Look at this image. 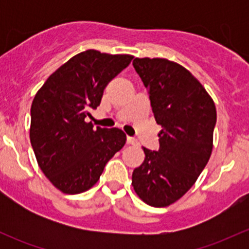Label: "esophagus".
<instances>
[{"label":"esophagus","instance_id":"esophagus-1","mask_svg":"<svg viewBox=\"0 0 249 249\" xmlns=\"http://www.w3.org/2000/svg\"><path fill=\"white\" fill-rule=\"evenodd\" d=\"M126 142H127V144H132V145L139 144V142H137L136 139H134V137H130V136H127Z\"/></svg>","mask_w":249,"mask_h":249}]
</instances>
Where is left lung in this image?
I'll return each mask as SVG.
<instances>
[{
	"instance_id": "left-lung-1",
	"label": "left lung",
	"mask_w": 249,
	"mask_h": 249,
	"mask_svg": "<svg viewBox=\"0 0 249 249\" xmlns=\"http://www.w3.org/2000/svg\"><path fill=\"white\" fill-rule=\"evenodd\" d=\"M132 65L162 127L159 150L143 147L144 161L132 172V185L145 203L166 207L194 185L207 165L217 112L201 83L179 64L136 57Z\"/></svg>"
}]
</instances>
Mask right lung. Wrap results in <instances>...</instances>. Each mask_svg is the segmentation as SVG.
I'll list each match as a JSON object with an SVG mask.
<instances>
[{
    "label": "right lung",
    "instance_id": "right-lung-1",
    "mask_svg": "<svg viewBox=\"0 0 249 249\" xmlns=\"http://www.w3.org/2000/svg\"><path fill=\"white\" fill-rule=\"evenodd\" d=\"M132 59L92 49L79 53L48 78L35 96L31 145L46 177L65 194L90 189L110 158L124 147L126 135L122 130L94 129L85 118L101 104L107 84Z\"/></svg>",
    "mask_w": 249,
    "mask_h": 249
}]
</instances>
